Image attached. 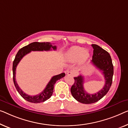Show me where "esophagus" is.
I'll return each mask as SVG.
<instances>
[{"label": "esophagus", "mask_w": 128, "mask_h": 128, "mask_svg": "<svg viewBox=\"0 0 128 128\" xmlns=\"http://www.w3.org/2000/svg\"><path fill=\"white\" fill-rule=\"evenodd\" d=\"M68 75L70 76H74V72L73 71H68L67 73H66Z\"/></svg>", "instance_id": "1"}]
</instances>
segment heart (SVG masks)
I'll return each mask as SVG.
<instances>
[{
    "instance_id": "heart-1",
    "label": "heart",
    "mask_w": 128,
    "mask_h": 128,
    "mask_svg": "<svg viewBox=\"0 0 128 128\" xmlns=\"http://www.w3.org/2000/svg\"><path fill=\"white\" fill-rule=\"evenodd\" d=\"M89 56L90 53L88 50L78 46L72 47L66 54V58L68 61L70 62H76L78 60L79 64L84 63Z\"/></svg>"
}]
</instances>
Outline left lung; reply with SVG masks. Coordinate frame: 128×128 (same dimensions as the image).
I'll list each match as a JSON object with an SVG mask.
<instances>
[{"label":"left lung","mask_w":128,"mask_h":128,"mask_svg":"<svg viewBox=\"0 0 128 128\" xmlns=\"http://www.w3.org/2000/svg\"><path fill=\"white\" fill-rule=\"evenodd\" d=\"M91 46L94 50L91 62L97 69L102 71L105 80V84L103 88L98 92L90 94L84 89L83 76L79 75L78 77L74 78L75 82L70 88L72 95L78 102L84 104L98 102L108 93L112 86L114 74L113 65L109 53L96 44H92Z\"/></svg>","instance_id":"obj_1"}]
</instances>
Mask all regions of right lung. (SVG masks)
Masks as SVG:
<instances>
[{"label":"right lung","instance_id":"1","mask_svg":"<svg viewBox=\"0 0 128 128\" xmlns=\"http://www.w3.org/2000/svg\"><path fill=\"white\" fill-rule=\"evenodd\" d=\"M56 46L52 45L50 42H32L27 46L23 47L22 48L19 50L18 53L15 56V59L13 62L12 65V72H13V81L16 90L18 91L19 94L23 98L26 100L28 102L38 104L45 102V100L50 98L53 92L54 84L58 80L62 79L66 75L64 73L59 74V75L53 76L51 78L48 84L46 86L45 88L39 94H37L34 96L28 95L23 92V91L18 86V84L15 80V74H16V68L18 64L21 59L28 53L31 52V51H49L53 50H56Z\"/></svg>","mask_w":128,"mask_h":128}]
</instances>
